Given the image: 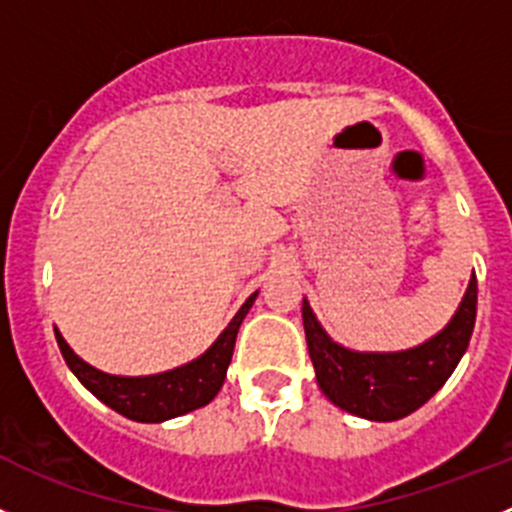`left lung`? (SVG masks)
Returning <instances> with one entry per match:
<instances>
[{
	"instance_id": "left-lung-1",
	"label": "left lung",
	"mask_w": 512,
	"mask_h": 512,
	"mask_svg": "<svg viewBox=\"0 0 512 512\" xmlns=\"http://www.w3.org/2000/svg\"><path fill=\"white\" fill-rule=\"evenodd\" d=\"M475 315L477 280L472 275L460 308L437 336L407 351L361 353L331 341L303 300L305 341L318 386L343 412L371 422L407 417L442 389L467 351Z\"/></svg>"
}]
</instances>
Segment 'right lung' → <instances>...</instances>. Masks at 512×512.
<instances>
[{
    "label": "right lung",
    "mask_w": 512,
    "mask_h": 512,
    "mask_svg": "<svg viewBox=\"0 0 512 512\" xmlns=\"http://www.w3.org/2000/svg\"><path fill=\"white\" fill-rule=\"evenodd\" d=\"M255 298L257 293H252L245 300V305L237 310L229 326L219 333L217 341L202 356L194 358L191 364L179 366V369L164 371V374H103V371L85 364L80 356H75V351L65 343V338L60 336L57 328L55 338L70 371L78 376V381L90 394L103 401L105 407H111L113 412L123 414V417L133 419V422H166V419L181 417V414L204 407V404H209L217 396V391L224 384V376H227L229 361H232L237 331H240L242 321H245L247 310L252 308Z\"/></svg>",
    "instance_id": "add662e5"
}]
</instances>
